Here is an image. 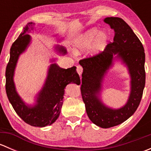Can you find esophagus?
I'll use <instances>...</instances> for the list:
<instances>
[{"label": "esophagus", "mask_w": 151, "mask_h": 151, "mask_svg": "<svg viewBox=\"0 0 151 151\" xmlns=\"http://www.w3.org/2000/svg\"><path fill=\"white\" fill-rule=\"evenodd\" d=\"M83 68L81 66H77V73H78L79 75H80V76L81 75L82 73H83Z\"/></svg>", "instance_id": "34e87169"}]
</instances>
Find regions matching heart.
Masks as SVG:
<instances>
[{"mask_svg":"<svg viewBox=\"0 0 151 151\" xmlns=\"http://www.w3.org/2000/svg\"><path fill=\"white\" fill-rule=\"evenodd\" d=\"M109 35L100 32L97 28H91L79 36L74 43V52L80 53L91 47L93 53H99L104 50L109 42Z\"/></svg>","mask_w":151,"mask_h":151,"instance_id":"obj_1","label":"heart"}]
</instances>
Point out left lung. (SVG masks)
<instances>
[{"label": "left lung", "instance_id": "obj_1", "mask_svg": "<svg viewBox=\"0 0 151 151\" xmlns=\"http://www.w3.org/2000/svg\"><path fill=\"white\" fill-rule=\"evenodd\" d=\"M104 21L115 31L113 42L96 55L80 60L83 68L80 89L88 118L96 126L107 129L124 122L137 109L145 85V55L139 39L123 19L111 17ZM115 59L128 67L131 77L129 99L119 109L106 107L99 97L104 75Z\"/></svg>", "mask_w": 151, "mask_h": 151}]
</instances>
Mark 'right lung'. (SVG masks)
<instances>
[{
	"label": "right lung",
	"instance_id": "add662e5",
	"mask_svg": "<svg viewBox=\"0 0 151 151\" xmlns=\"http://www.w3.org/2000/svg\"><path fill=\"white\" fill-rule=\"evenodd\" d=\"M33 22L27 24L11 47L9 61L6 69V91L15 112L25 123L32 126L45 127L52 124L59 117L66 85L71 83L80 85V79L75 66L65 69L52 63L45 85L36 97V103L31 106L25 104L16 91L14 74L19 55L25 51L31 40L28 33L30 31V27L33 30ZM55 50L60 54H66L63 46L57 45Z\"/></svg>",
	"mask_w": 151,
	"mask_h": 151
}]
</instances>
